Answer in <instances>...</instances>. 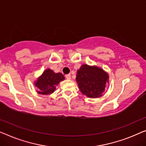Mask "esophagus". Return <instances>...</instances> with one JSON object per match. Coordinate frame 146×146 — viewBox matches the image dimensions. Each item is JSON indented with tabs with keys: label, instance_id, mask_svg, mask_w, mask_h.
<instances>
[{
	"label": "esophagus",
	"instance_id": "1",
	"mask_svg": "<svg viewBox=\"0 0 146 146\" xmlns=\"http://www.w3.org/2000/svg\"><path fill=\"white\" fill-rule=\"evenodd\" d=\"M65 78H66L67 79L70 80L71 79V75H70V74H67V75H65Z\"/></svg>",
	"mask_w": 146,
	"mask_h": 146
}]
</instances>
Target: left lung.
Instances as JSON below:
<instances>
[{
    "mask_svg": "<svg viewBox=\"0 0 146 146\" xmlns=\"http://www.w3.org/2000/svg\"><path fill=\"white\" fill-rule=\"evenodd\" d=\"M108 75L98 67L82 65L77 71L76 81L84 94L90 98H97L102 95Z\"/></svg>",
    "mask_w": 146,
    "mask_h": 146,
    "instance_id": "8db88e82",
    "label": "left lung"
}]
</instances>
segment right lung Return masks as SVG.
Wrapping results in <instances>:
<instances>
[{"label":"right lung","instance_id":"add662e5","mask_svg":"<svg viewBox=\"0 0 146 146\" xmlns=\"http://www.w3.org/2000/svg\"><path fill=\"white\" fill-rule=\"evenodd\" d=\"M65 79L60 73H55L51 69H46L42 75L39 78L35 85L38 88V93L42 94H50L55 90V87L59 83Z\"/></svg>","mask_w":146,"mask_h":146}]
</instances>
